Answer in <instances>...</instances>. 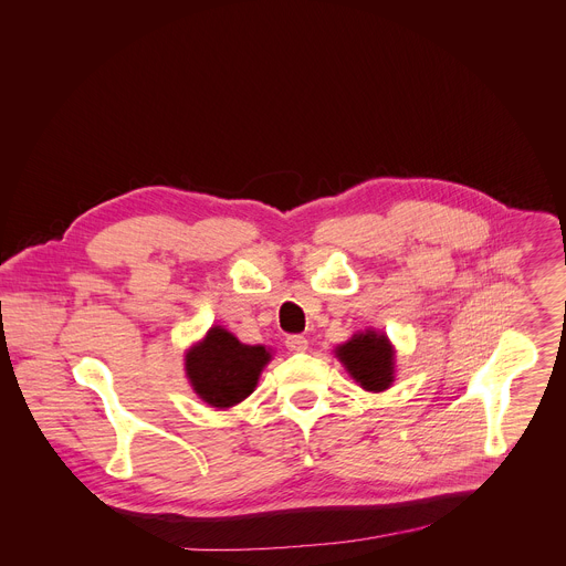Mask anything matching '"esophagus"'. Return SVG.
Here are the masks:
<instances>
[{
  "mask_svg": "<svg viewBox=\"0 0 566 566\" xmlns=\"http://www.w3.org/2000/svg\"><path fill=\"white\" fill-rule=\"evenodd\" d=\"M284 345H286V349L293 352V354H300V352H306V349H308V340H306L304 336H289V338L284 340Z\"/></svg>",
  "mask_w": 566,
  "mask_h": 566,
  "instance_id": "1",
  "label": "esophagus"
}]
</instances>
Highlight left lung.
<instances>
[{"label":"left lung","mask_w":566,"mask_h":566,"mask_svg":"<svg viewBox=\"0 0 566 566\" xmlns=\"http://www.w3.org/2000/svg\"><path fill=\"white\" fill-rule=\"evenodd\" d=\"M336 356L367 391H382L394 382V347L385 334H356L336 349Z\"/></svg>","instance_id":"left-lung-1"}]
</instances>
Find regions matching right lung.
Returning a JSON list of instances; mask_svg holds the SVG:
<instances>
[{
	"mask_svg": "<svg viewBox=\"0 0 566 566\" xmlns=\"http://www.w3.org/2000/svg\"><path fill=\"white\" fill-rule=\"evenodd\" d=\"M271 354L262 345L239 343L230 332L212 327L186 354V374L208 406L226 410L253 394Z\"/></svg>",
	"mask_w": 566,
	"mask_h": 566,
	"instance_id": "add662e5",
	"label": "right lung"
}]
</instances>
